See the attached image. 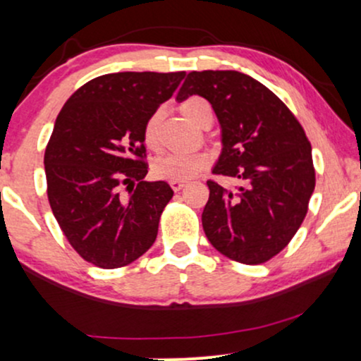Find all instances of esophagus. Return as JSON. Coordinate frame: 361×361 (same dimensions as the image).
Instances as JSON below:
<instances>
[{
    "instance_id": "34e87169",
    "label": "esophagus",
    "mask_w": 361,
    "mask_h": 361,
    "mask_svg": "<svg viewBox=\"0 0 361 361\" xmlns=\"http://www.w3.org/2000/svg\"><path fill=\"white\" fill-rule=\"evenodd\" d=\"M169 185H171V188L175 190V192H180V190L185 186V181H181V180H173V181H169Z\"/></svg>"
}]
</instances>
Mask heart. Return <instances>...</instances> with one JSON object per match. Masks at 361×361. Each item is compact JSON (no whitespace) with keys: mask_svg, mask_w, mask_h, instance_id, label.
<instances>
[{"mask_svg":"<svg viewBox=\"0 0 361 361\" xmlns=\"http://www.w3.org/2000/svg\"><path fill=\"white\" fill-rule=\"evenodd\" d=\"M181 115L188 120L195 127L204 128L210 127L212 123V109L204 98L192 97L180 105ZM161 111H156L147 118L144 126V142L149 147H154L157 144V132H159ZM207 166V156L202 152H188V154H180V152H171L157 157L152 164V171L157 178L163 180H190L197 176Z\"/></svg>","mask_w":361,"mask_h":361,"instance_id":"1","label":"heart"}]
</instances>
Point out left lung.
Masks as SVG:
<instances>
[{
    "instance_id": "obj_1",
    "label": "left lung",
    "mask_w": 361,
    "mask_h": 361,
    "mask_svg": "<svg viewBox=\"0 0 361 361\" xmlns=\"http://www.w3.org/2000/svg\"><path fill=\"white\" fill-rule=\"evenodd\" d=\"M212 105L221 126V154L212 173L243 180L238 192L207 181L210 195L202 226L227 258L259 264L299 231L316 186L312 147L285 103L239 71H193L176 94Z\"/></svg>"
}]
</instances>
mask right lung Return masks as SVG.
<instances>
[{
	"mask_svg": "<svg viewBox=\"0 0 361 361\" xmlns=\"http://www.w3.org/2000/svg\"><path fill=\"white\" fill-rule=\"evenodd\" d=\"M183 78V71L103 74L57 115L44 157L49 204L71 246L94 267H126L156 241L173 190L166 181H144V126ZM120 184L133 185L128 197Z\"/></svg>",
	"mask_w": 361,
	"mask_h": 361,
	"instance_id": "1",
	"label": "right lung"
}]
</instances>
